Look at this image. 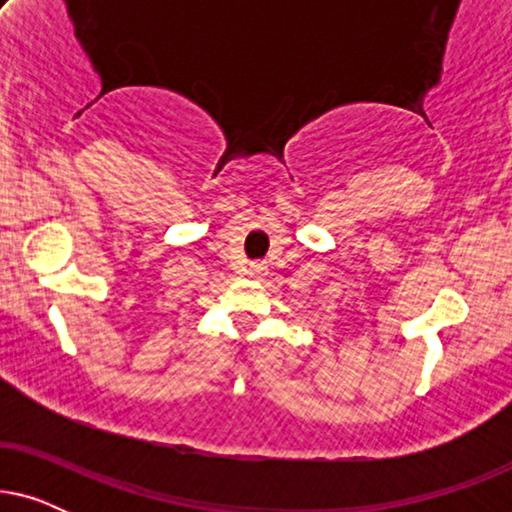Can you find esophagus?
Wrapping results in <instances>:
<instances>
[{"label":"esophagus","mask_w":512,"mask_h":512,"mask_svg":"<svg viewBox=\"0 0 512 512\" xmlns=\"http://www.w3.org/2000/svg\"><path fill=\"white\" fill-rule=\"evenodd\" d=\"M263 268H261V265H254V272H261Z\"/></svg>","instance_id":"obj_1"}]
</instances>
